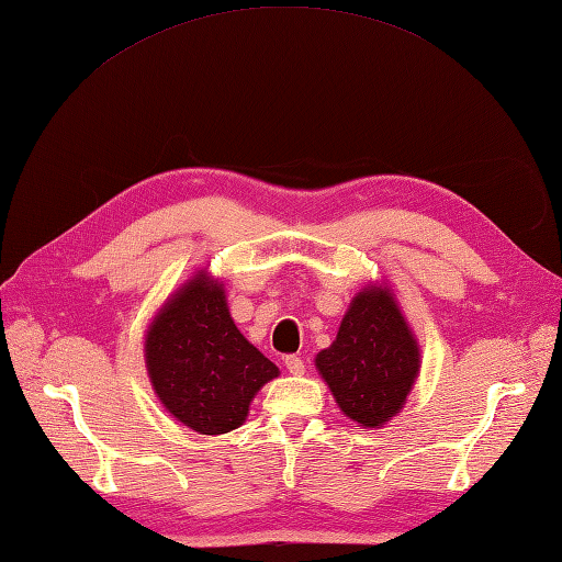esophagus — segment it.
I'll list each match as a JSON object with an SVG mask.
<instances>
[{"mask_svg":"<svg viewBox=\"0 0 562 562\" xmlns=\"http://www.w3.org/2000/svg\"><path fill=\"white\" fill-rule=\"evenodd\" d=\"M284 367L292 375H302L304 373V359L299 355H286L284 357Z\"/></svg>","mask_w":562,"mask_h":562,"instance_id":"1","label":"esophagus"}]
</instances>
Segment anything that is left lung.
I'll use <instances>...</instances> for the list:
<instances>
[{
  "label": "left lung",
  "mask_w": 562,
  "mask_h": 562,
  "mask_svg": "<svg viewBox=\"0 0 562 562\" xmlns=\"http://www.w3.org/2000/svg\"><path fill=\"white\" fill-rule=\"evenodd\" d=\"M316 367L349 419L375 428L407 400L419 373V347L390 292L363 290Z\"/></svg>",
  "instance_id": "left-lung-1"
}]
</instances>
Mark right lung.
I'll list each match as a JSON object with an SVG mask.
<instances>
[{"label": "right lung", "mask_w": 562, "mask_h": 562, "mask_svg": "<svg viewBox=\"0 0 562 562\" xmlns=\"http://www.w3.org/2000/svg\"><path fill=\"white\" fill-rule=\"evenodd\" d=\"M146 363L165 409L203 436L239 428L254 395L280 371L234 325L222 286L195 276L146 337Z\"/></svg>", "instance_id": "obj_1"}]
</instances>
